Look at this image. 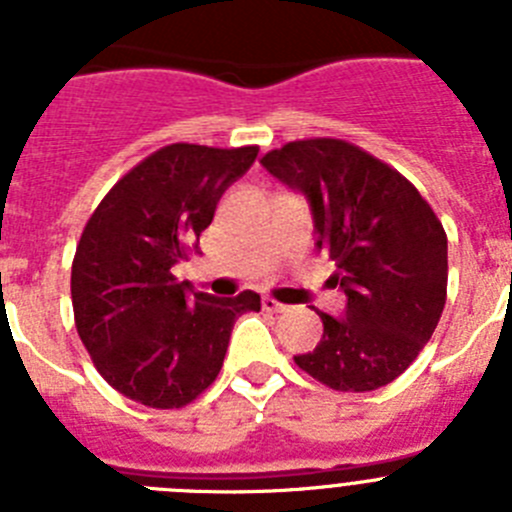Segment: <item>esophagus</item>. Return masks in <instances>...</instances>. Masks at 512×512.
Listing matches in <instances>:
<instances>
[{"instance_id":"34e87169","label":"esophagus","mask_w":512,"mask_h":512,"mask_svg":"<svg viewBox=\"0 0 512 512\" xmlns=\"http://www.w3.org/2000/svg\"><path fill=\"white\" fill-rule=\"evenodd\" d=\"M261 305H264L266 312H284V310H287V305L277 302L274 297H264V300H261Z\"/></svg>"}]
</instances>
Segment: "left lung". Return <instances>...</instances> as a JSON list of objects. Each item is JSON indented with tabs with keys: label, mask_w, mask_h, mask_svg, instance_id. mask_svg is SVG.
<instances>
[{
	"label": "left lung",
	"mask_w": 512,
	"mask_h": 512,
	"mask_svg": "<svg viewBox=\"0 0 512 512\" xmlns=\"http://www.w3.org/2000/svg\"><path fill=\"white\" fill-rule=\"evenodd\" d=\"M261 166L305 194L318 251L336 264L346 312H320L323 338L295 364L338 392L400 377L431 341L446 305L449 243L441 220L397 169L338 138L295 140Z\"/></svg>",
	"instance_id": "obj_1"
}]
</instances>
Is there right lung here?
Returning <instances> with one entry per match:
<instances>
[{
	"label": "right lung",
	"mask_w": 512,
	"mask_h": 512,
	"mask_svg": "<svg viewBox=\"0 0 512 512\" xmlns=\"http://www.w3.org/2000/svg\"><path fill=\"white\" fill-rule=\"evenodd\" d=\"M256 156V146L171 143L133 166L89 217L71 264L74 320L120 395L156 410L189 405L223 369L235 320L261 310L251 289L212 297L171 271L200 253L217 202Z\"/></svg>",
	"instance_id": "right-lung-1"
}]
</instances>
